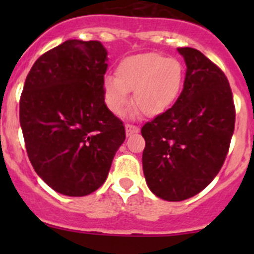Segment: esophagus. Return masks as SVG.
<instances>
[{
  "mask_svg": "<svg viewBox=\"0 0 254 254\" xmlns=\"http://www.w3.org/2000/svg\"><path fill=\"white\" fill-rule=\"evenodd\" d=\"M139 131L140 129L137 127H135V125H130V124L125 125V132H127V136H130V135L132 134H137Z\"/></svg>",
  "mask_w": 254,
  "mask_h": 254,
  "instance_id": "34e87169",
  "label": "esophagus"
}]
</instances>
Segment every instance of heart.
Segmentation results:
<instances>
[{
    "label": "heart",
    "mask_w": 254,
    "mask_h": 254,
    "mask_svg": "<svg viewBox=\"0 0 254 254\" xmlns=\"http://www.w3.org/2000/svg\"><path fill=\"white\" fill-rule=\"evenodd\" d=\"M184 86V67L177 59L158 53L127 56L118 64L115 77L104 78L103 96L113 114H124L129 92L146 117L156 118L172 108Z\"/></svg>",
    "instance_id": "obj_1"
}]
</instances>
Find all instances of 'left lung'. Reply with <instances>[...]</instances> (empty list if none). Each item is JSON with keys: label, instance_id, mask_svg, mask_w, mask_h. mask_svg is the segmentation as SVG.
<instances>
[{"label": "left lung", "instance_id": "8db88e82", "mask_svg": "<svg viewBox=\"0 0 254 254\" xmlns=\"http://www.w3.org/2000/svg\"><path fill=\"white\" fill-rule=\"evenodd\" d=\"M177 50L187 65L183 91L141 129L146 184L167 201L186 200L211 183L229 152L236 117L225 73L196 49Z\"/></svg>", "mask_w": 254, "mask_h": 254}]
</instances>
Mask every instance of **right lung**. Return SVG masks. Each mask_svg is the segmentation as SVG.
Here are the masks:
<instances>
[{"instance_id":"right-lung-1","label":"right lung","mask_w":254,"mask_h":254,"mask_svg":"<svg viewBox=\"0 0 254 254\" xmlns=\"http://www.w3.org/2000/svg\"><path fill=\"white\" fill-rule=\"evenodd\" d=\"M107 55L97 40H66L43 54L25 78L19 122L28 157L64 195L97 190L125 140L122 120L104 102Z\"/></svg>"}]
</instances>
